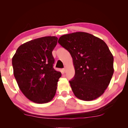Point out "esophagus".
<instances>
[{"label":"esophagus","mask_w":128,"mask_h":128,"mask_svg":"<svg viewBox=\"0 0 128 128\" xmlns=\"http://www.w3.org/2000/svg\"><path fill=\"white\" fill-rule=\"evenodd\" d=\"M63 70H64V72H66V66H65V67H64V68L63 69Z\"/></svg>","instance_id":"34e87169"}]
</instances>
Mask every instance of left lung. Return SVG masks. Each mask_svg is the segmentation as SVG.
<instances>
[{
  "label": "left lung",
  "mask_w": 128,
  "mask_h": 128,
  "mask_svg": "<svg viewBox=\"0 0 128 128\" xmlns=\"http://www.w3.org/2000/svg\"><path fill=\"white\" fill-rule=\"evenodd\" d=\"M58 43L68 50L75 69L70 87L77 98L90 101L104 92L114 74V56L104 41L85 32L60 36Z\"/></svg>",
  "instance_id": "obj_1"
}]
</instances>
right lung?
Here are the masks:
<instances>
[{
    "mask_svg": "<svg viewBox=\"0 0 128 128\" xmlns=\"http://www.w3.org/2000/svg\"><path fill=\"white\" fill-rule=\"evenodd\" d=\"M55 36H44L21 44L12 58L14 74L24 95L33 102L46 103L54 98L62 73L53 68Z\"/></svg>",
    "mask_w": 128,
    "mask_h": 128,
    "instance_id": "right-lung-1",
    "label": "right lung"
}]
</instances>
